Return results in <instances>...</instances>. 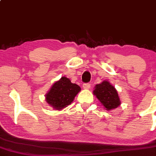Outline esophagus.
<instances>
[{"label": "esophagus", "instance_id": "esophagus-1", "mask_svg": "<svg viewBox=\"0 0 156 156\" xmlns=\"http://www.w3.org/2000/svg\"><path fill=\"white\" fill-rule=\"evenodd\" d=\"M90 86H91V85H90L89 83H83V89H90Z\"/></svg>", "mask_w": 156, "mask_h": 156}]
</instances>
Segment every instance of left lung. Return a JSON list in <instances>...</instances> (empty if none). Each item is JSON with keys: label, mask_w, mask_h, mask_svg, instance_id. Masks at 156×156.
<instances>
[{"label": "left lung", "mask_w": 156, "mask_h": 156, "mask_svg": "<svg viewBox=\"0 0 156 156\" xmlns=\"http://www.w3.org/2000/svg\"><path fill=\"white\" fill-rule=\"evenodd\" d=\"M94 93L107 110L115 109L120 105L119 94L115 88L109 82L104 81L95 86Z\"/></svg>", "instance_id": "obj_1"}]
</instances>
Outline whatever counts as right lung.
Wrapping results in <instances>:
<instances>
[{"instance_id":"1","label":"right lung","mask_w":156,"mask_h":156,"mask_svg":"<svg viewBox=\"0 0 156 156\" xmlns=\"http://www.w3.org/2000/svg\"><path fill=\"white\" fill-rule=\"evenodd\" d=\"M80 89L78 85L72 83L68 78L63 76L52 85L46 94V101L53 108L62 110L71 104Z\"/></svg>"}]
</instances>
